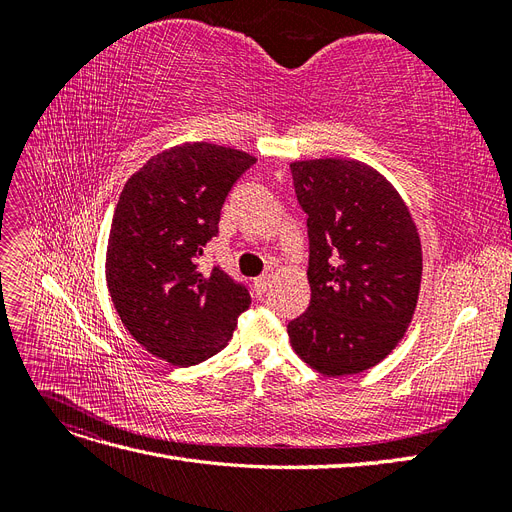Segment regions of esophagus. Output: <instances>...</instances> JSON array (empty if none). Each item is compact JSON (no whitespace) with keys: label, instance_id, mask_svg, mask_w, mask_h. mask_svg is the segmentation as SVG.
Returning a JSON list of instances; mask_svg holds the SVG:
<instances>
[{"label":"esophagus","instance_id":"obj_1","mask_svg":"<svg viewBox=\"0 0 512 512\" xmlns=\"http://www.w3.org/2000/svg\"><path fill=\"white\" fill-rule=\"evenodd\" d=\"M271 282H273V275L271 273H262L260 277H256V280H254V288H256V292L262 294L271 286Z\"/></svg>","mask_w":512,"mask_h":512}]
</instances>
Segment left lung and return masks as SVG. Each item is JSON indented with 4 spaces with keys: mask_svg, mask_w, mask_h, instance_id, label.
<instances>
[{
    "mask_svg": "<svg viewBox=\"0 0 512 512\" xmlns=\"http://www.w3.org/2000/svg\"><path fill=\"white\" fill-rule=\"evenodd\" d=\"M307 213L312 301L288 324L292 350L322 376L359 374L406 335L421 292L423 250L395 185L359 160L290 162Z\"/></svg>",
    "mask_w": 512,
    "mask_h": 512,
    "instance_id": "obj_1",
    "label": "left lung"
}]
</instances>
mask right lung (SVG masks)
<instances>
[{"mask_svg":"<svg viewBox=\"0 0 512 512\" xmlns=\"http://www.w3.org/2000/svg\"><path fill=\"white\" fill-rule=\"evenodd\" d=\"M256 162L239 149L183 143L126 181L106 247V286L123 327L158 359L190 367L220 352L252 303L245 286L198 256L218 235L224 200Z\"/></svg>","mask_w":512,"mask_h":512,"instance_id":"1","label":"right lung"}]
</instances>
